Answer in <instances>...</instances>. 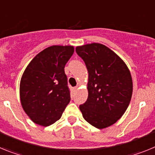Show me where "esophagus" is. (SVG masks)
<instances>
[{
    "label": "esophagus",
    "instance_id": "esophagus-1",
    "mask_svg": "<svg viewBox=\"0 0 155 155\" xmlns=\"http://www.w3.org/2000/svg\"><path fill=\"white\" fill-rule=\"evenodd\" d=\"M78 86H76V87H74L73 89H74V91H76V90H78Z\"/></svg>",
    "mask_w": 155,
    "mask_h": 155
}]
</instances>
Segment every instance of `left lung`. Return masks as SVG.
I'll return each instance as SVG.
<instances>
[{"mask_svg":"<svg viewBox=\"0 0 155 155\" xmlns=\"http://www.w3.org/2000/svg\"><path fill=\"white\" fill-rule=\"evenodd\" d=\"M76 53L84 61L88 72V96L79 106L84 120L104 129L120 120L130 102L133 81L124 61L100 43L77 46Z\"/></svg>","mask_w":155,"mask_h":155,"instance_id":"1","label":"left lung"}]
</instances>
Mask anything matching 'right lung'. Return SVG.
<instances>
[{
    "instance_id": "right-lung-1",
    "label": "right lung",
    "mask_w": 155,
    "mask_h": 155,
    "mask_svg": "<svg viewBox=\"0 0 155 155\" xmlns=\"http://www.w3.org/2000/svg\"><path fill=\"white\" fill-rule=\"evenodd\" d=\"M72 46H52L38 53L25 70L20 82L23 109L35 124L48 127L60 120L71 101L66 64Z\"/></svg>"
}]
</instances>
